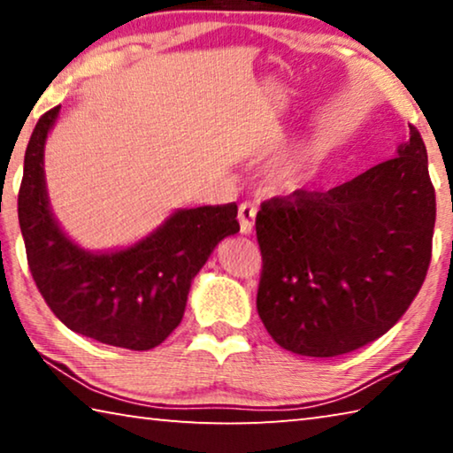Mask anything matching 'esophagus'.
<instances>
[{
    "label": "esophagus",
    "mask_w": 453,
    "mask_h": 453,
    "mask_svg": "<svg viewBox=\"0 0 453 453\" xmlns=\"http://www.w3.org/2000/svg\"><path fill=\"white\" fill-rule=\"evenodd\" d=\"M257 216V208L254 203L245 202L240 205V211H237V219H240V232L242 234H251V229H254V221Z\"/></svg>",
    "instance_id": "1"
}]
</instances>
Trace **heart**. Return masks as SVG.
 <instances>
[{"label": "heart", "mask_w": 453, "mask_h": 453, "mask_svg": "<svg viewBox=\"0 0 453 453\" xmlns=\"http://www.w3.org/2000/svg\"><path fill=\"white\" fill-rule=\"evenodd\" d=\"M324 159V151L319 145H310L302 151L291 153L289 157L281 159L270 172V183L281 194H294L316 178Z\"/></svg>", "instance_id": "b5f03b06"}]
</instances>
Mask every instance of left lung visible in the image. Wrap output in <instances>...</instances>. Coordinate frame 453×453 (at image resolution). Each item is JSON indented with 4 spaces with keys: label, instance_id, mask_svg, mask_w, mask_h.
Here are the masks:
<instances>
[{
    "label": "left lung",
    "instance_id": "obj_1",
    "mask_svg": "<svg viewBox=\"0 0 453 453\" xmlns=\"http://www.w3.org/2000/svg\"><path fill=\"white\" fill-rule=\"evenodd\" d=\"M435 189L410 126L397 157L329 191L262 203L257 313L283 349L335 357L378 340L418 296L432 262Z\"/></svg>",
    "mask_w": 453,
    "mask_h": 453
}]
</instances>
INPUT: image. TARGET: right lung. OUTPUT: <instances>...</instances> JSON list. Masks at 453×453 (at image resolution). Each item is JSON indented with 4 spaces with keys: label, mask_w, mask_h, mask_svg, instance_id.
<instances>
[{
    "label": "right lung",
    "mask_w": 453,
    "mask_h": 453,
    "mask_svg": "<svg viewBox=\"0 0 453 453\" xmlns=\"http://www.w3.org/2000/svg\"><path fill=\"white\" fill-rule=\"evenodd\" d=\"M59 113L29 137L18 216L29 272L45 303L75 334L107 346L151 349L180 326L191 280L213 248L240 232L237 205L178 210L145 240L107 254L81 250L58 226L43 175V145Z\"/></svg>",
    "instance_id": "1"
}]
</instances>
